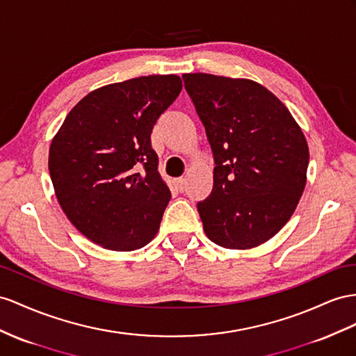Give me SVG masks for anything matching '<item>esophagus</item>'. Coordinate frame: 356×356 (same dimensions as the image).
<instances>
[{"label":"esophagus","mask_w":356,"mask_h":356,"mask_svg":"<svg viewBox=\"0 0 356 356\" xmlns=\"http://www.w3.org/2000/svg\"><path fill=\"white\" fill-rule=\"evenodd\" d=\"M185 184H186L185 179H177V180H175V185H176L179 193H184V191H185Z\"/></svg>","instance_id":"1"}]
</instances>
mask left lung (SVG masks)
<instances>
[{
    "mask_svg": "<svg viewBox=\"0 0 356 356\" xmlns=\"http://www.w3.org/2000/svg\"><path fill=\"white\" fill-rule=\"evenodd\" d=\"M215 159L213 188L197 204L209 239L250 250L273 238L304 193L308 144L286 105L256 81L185 74Z\"/></svg>",
    "mask_w": 356,
    "mask_h": 356,
    "instance_id": "1",
    "label": "left lung"
}]
</instances>
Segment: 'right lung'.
Returning <instances> with one entry per match:
<instances>
[{
	"instance_id": "add662e5",
	"label": "right lung",
	"mask_w": 356,
	"mask_h": 356,
	"mask_svg": "<svg viewBox=\"0 0 356 356\" xmlns=\"http://www.w3.org/2000/svg\"><path fill=\"white\" fill-rule=\"evenodd\" d=\"M181 91L177 75L93 90L70 109L49 147V175L67 220L105 250L134 251L159 230L171 193L150 134Z\"/></svg>"
}]
</instances>
